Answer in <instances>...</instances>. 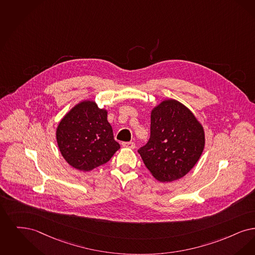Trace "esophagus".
<instances>
[{
  "label": "esophagus",
  "mask_w": 255,
  "mask_h": 255,
  "mask_svg": "<svg viewBox=\"0 0 255 255\" xmlns=\"http://www.w3.org/2000/svg\"><path fill=\"white\" fill-rule=\"evenodd\" d=\"M122 145L124 147H128V148H134L135 144L133 142H123Z\"/></svg>",
  "instance_id": "1"
}]
</instances>
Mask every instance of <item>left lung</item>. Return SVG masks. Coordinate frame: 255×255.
Segmentation results:
<instances>
[{"label": "left lung", "instance_id": "8db88e82", "mask_svg": "<svg viewBox=\"0 0 255 255\" xmlns=\"http://www.w3.org/2000/svg\"><path fill=\"white\" fill-rule=\"evenodd\" d=\"M150 120L149 140L138 149L144 165L160 182L185 176L203 152V127L176 100L162 102L151 111Z\"/></svg>", "mask_w": 255, "mask_h": 255}]
</instances>
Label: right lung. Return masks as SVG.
<instances>
[{
  "mask_svg": "<svg viewBox=\"0 0 255 255\" xmlns=\"http://www.w3.org/2000/svg\"><path fill=\"white\" fill-rule=\"evenodd\" d=\"M56 138L67 163L83 171L106 164L120 148L108 112L91 101L78 104L67 113L57 128Z\"/></svg>",
  "mask_w": 255,
  "mask_h": 255,
  "instance_id": "1",
  "label": "right lung"
}]
</instances>
